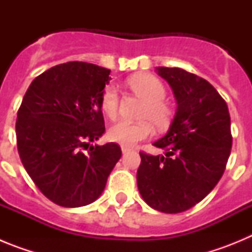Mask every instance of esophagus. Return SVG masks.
Segmentation results:
<instances>
[{"label": "esophagus", "mask_w": 252, "mask_h": 252, "mask_svg": "<svg viewBox=\"0 0 252 252\" xmlns=\"http://www.w3.org/2000/svg\"><path fill=\"white\" fill-rule=\"evenodd\" d=\"M121 150H122V153L126 154V153H128V151H130L131 149L130 148H126V146H121Z\"/></svg>", "instance_id": "esophagus-1"}]
</instances>
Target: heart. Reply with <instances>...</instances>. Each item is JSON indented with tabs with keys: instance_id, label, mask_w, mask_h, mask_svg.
I'll return each instance as SVG.
<instances>
[{
	"instance_id": "b5f03b06",
	"label": "heart",
	"mask_w": 252,
	"mask_h": 252,
	"mask_svg": "<svg viewBox=\"0 0 252 252\" xmlns=\"http://www.w3.org/2000/svg\"><path fill=\"white\" fill-rule=\"evenodd\" d=\"M127 86L136 95L145 101L142 106L139 122L119 121L108 128L107 136L111 141L130 148L141 140L148 139L153 133V125L157 128H165L170 125L174 111L165 99L166 90L164 84L151 74H137L127 81ZM101 110L111 120H115L119 113L120 95L113 84L104 87L101 94ZM153 124H151V122Z\"/></svg>"
}]
</instances>
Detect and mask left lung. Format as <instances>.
I'll return each instance as SVG.
<instances>
[{
    "label": "left lung",
    "mask_w": 252,
    "mask_h": 252,
    "mask_svg": "<svg viewBox=\"0 0 252 252\" xmlns=\"http://www.w3.org/2000/svg\"><path fill=\"white\" fill-rule=\"evenodd\" d=\"M178 108L165 136L154 142L165 155L140 153L137 187L151 208L180 213L192 208L218 183L232 148L226 101L211 83L180 68L159 66Z\"/></svg>",
    "instance_id": "left-lung-1"
}]
</instances>
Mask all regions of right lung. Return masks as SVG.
<instances>
[{
	"label": "right lung",
	"instance_id": "1",
	"mask_svg": "<svg viewBox=\"0 0 252 252\" xmlns=\"http://www.w3.org/2000/svg\"><path fill=\"white\" fill-rule=\"evenodd\" d=\"M110 69L68 62L35 78L17 111L20 159L35 186L62 207H82L103 192L121 158L116 142L91 145L104 132L101 94Z\"/></svg>",
	"mask_w": 252,
	"mask_h": 252
}]
</instances>
